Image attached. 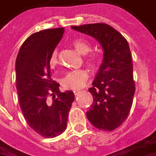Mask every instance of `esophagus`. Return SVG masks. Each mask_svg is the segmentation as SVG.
Returning <instances> with one entry per match:
<instances>
[{"instance_id": "obj_1", "label": "esophagus", "mask_w": 156, "mask_h": 156, "mask_svg": "<svg viewBox=\"0 0 156 156\" xmlns=\"http://www.w3.org/2000/svg\"><path fill=\"white\" fill-rule=\"evenodd\" d=\"M73 93H74L75 96H78V95L80 93H81V91H80V90H74V91H73Z\"/></svg>"}]
</instances>
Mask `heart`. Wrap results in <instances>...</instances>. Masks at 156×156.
I'll return each instance as SVG.
<instances>
[{"mask_svg": "<svg viewBox=\"0 0 156 156\" xmlns=\"http://www.w3.org/2000/svg\"><path fill=\"white\" fill-rule=\"evenodd\" d=\"M73 45L77 49V51L83 55L88 54L91 50L90 44L83 38L75 39L74 41H73ZM58 50L56 49L51 52L50 61H49L51 67H54L58 64ZM86 63L89 68L94 69L98 66V58L96 56H90L86 58ZM88 78V73L84 70L69 72L62 79V86L65 88H68L72 90H79L84 86Z\"/></svg>", "mask_w": 156, "mask_h": 156, "instance_id": "b5f03b06", "label": "heart"}]
</instances>
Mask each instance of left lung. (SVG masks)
Returning <instances> with one entry per match:
<instances>
[{
  "label": "left lung",
  "mask_w": 156,
  "mask_h": 156,
  "mask_svg": "<svg viewBox=\"0 0 156 156\" xmlns=\"http://www.w3.org/2000/svg\"><path fill=\"white\" fill-rule=\"evenodd\" d=\"M71 27L93 37L104 50L103 62L92 88H88L94 102L86 115L98 129L113 131L127 119L135 91L129 43L119 32L105 23Z\"/></svg>",
  "instance_id": "left-lung-1"
}]
</instances>
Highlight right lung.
Segmentation results:
<instances>
[{
    "label": "right lung",
    "instance_id": "add662e5",
    "mask_svg": "<svg viewBox=\"0 0 156 156\" xmlns=\"http://www.w3.org/2000/svg\"><path fill=\"white\" fill-rule=\"evenodd\" d=\"M63 32L64 28L60 27L33 33L23 42L16 60L22 114L29 126L45 138L56 137L66 129L74 100L73 92H60V84L51 78L50 57Z\"/></svg>",
    "mask_w": 156,
    "mask_h": 156
}]
</instances>
